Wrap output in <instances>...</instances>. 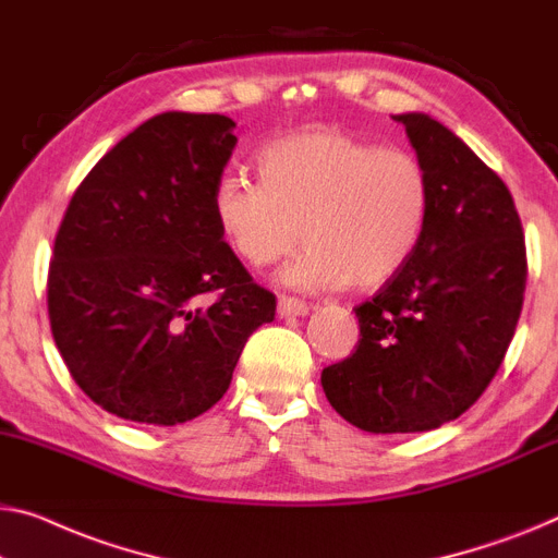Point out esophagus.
<instances>
[{
    "label": "esophagus",
    "instance_id": "1",
    "mask_svg": "<svg viewBox=\"0 0 558 558\" xmlns=\"http://www.w3.org/2000/svg\"><path fill=\"white\" fill-rule=\"evenodd\" d=\"M307 311H311V305H307L305 301H298V298H288V295L278 298L280 318H288V315H307Z\"/></svg>",
    "mask_w": 558,
    "mask_h": 558
}]
</instances>
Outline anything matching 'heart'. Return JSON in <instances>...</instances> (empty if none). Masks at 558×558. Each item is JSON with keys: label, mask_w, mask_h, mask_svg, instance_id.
I'll use <instances>...</instances> for the list:
<instances>
[{"label": "heart", "mask_w": 558, "mask_h": 558, "mask_svg": "<svg viewBox=\"0 0 558 558\" xmlns=\"http://www.w3.org/2000/svg\"><path fill=\"white\" fill-rule=\"evenodd\" d=\"M260 180L220 178L213 213L220 235L253 268L280 260L295 288H378L418 251L434 210V182L418 157L318 128L272 140L257 155Z\"/></svg>", "instance_id": "b5f03b06"}]
</instances>
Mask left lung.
Returning a JSON list of instances; mask_svg holds the SVG:
<instances>
[{"label": "left lung", "mask_w": 558, "mask_h": 558, "mask_svg": "<svg viewBox=\"0 0 558 558\" xmlns=\"http://www.w3.org/2000/svg\"><path fill=\"white\" fill-rule=\"evenodd\" d=\"M434 182L411 263L355 305L361 338L320 384L348 423L415 434L459 418L501 368L526 290V243L504 180L428 114H396Z\"/></svg>", "instance_id": "8db88e82"}]
</instances>
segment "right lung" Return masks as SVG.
<instances>
[{"label": "right lung", "instance_id": "1", "mask_svg": "<svg viewBox=\"0 0 558 558\" xmlns=\"http://www.w3.org/2000/svg\"><path fill=\"white\" fill-rule=\"evenodd\" d=\"M232 128L226 114H157L87 172L64 210L49 326L74 384L118 418H197L228 390L251 332L276 318V295L215 222Z\"/></svg>", "mask_w": 558, "mask_h": 558}]
</instances>
